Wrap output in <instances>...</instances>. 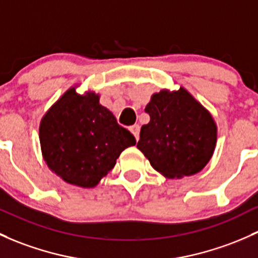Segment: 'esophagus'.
I'll list each match as a JSON object with an SVG mask.
<instances>
[{"label":"esophagus","instance_id":"obj_1","mask_svg":"<svg viewBox=\"0 0 258 258\" xmlns=\"http://www.w3.org/2000/svg\"><path fill=\"white\" fill-rule=\"evenodd\" d=\"M139 130H140V126L138 125V124L130 126V132H132V134L134 135L135 139H137V140H139Z\"/></svg>","mask_w":258,"mask_h":258}]
</instances>
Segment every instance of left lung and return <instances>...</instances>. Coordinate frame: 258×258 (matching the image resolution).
<instances>
[{"mask_svg":"<svg viewBox=\"0 0 258 258\" xmlns=\"http://www.w3.org/2000/svg\"><path fill=\"white\" fill-rule=\"evenodd\" d=\"M145 112L150 121L141 126L137 148L166 178L201 172L214 154L218 126L201 102L185 90L154 93Z\"/></svg>","mask_w":258,"mask_h":258,"instance_id":"obj_1","label":"left lung"}]
</instances>
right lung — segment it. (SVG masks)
Masks as SVG:
<instances>
[{"mask_svg": "<svg viewBox=\"0 0 258 258\" xmlns=\"http://www.w3.org/2000/svg\"><path fill=\"white\" fill-rule=\"evenodd\" d=\"M77 87L69 88L41 118L40 149L49 170L66 183L93 188L137 140L99 103L98 93L81 95Z\"/></svg>", "mask_w": 258, "mask_h": 258, "instance_id": "right-lung-1", "label": "right lung"}]
</instances>
